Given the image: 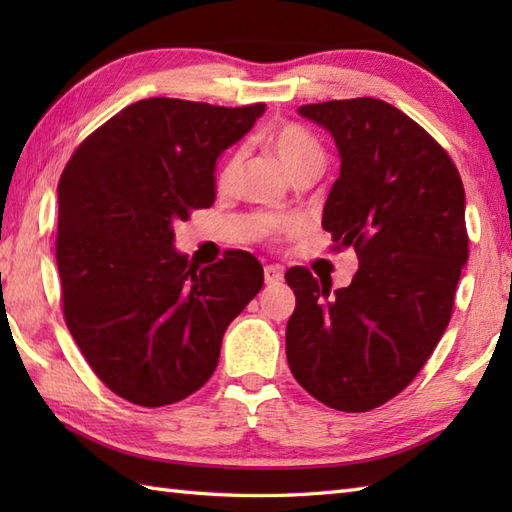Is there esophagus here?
I'll list each match as a JSON object with an SVG mask.
<instances>
[{
  "instance_id": "esophagus-1",
  "label": "esophagus",
  "mask_w": 512,
  "mask_h": 512,
  "mask_svg": "<svg viewBox=\"0 0 512 512\" xmlns=\"http://www.w3.org/2000/svg\"><path fill=\"white\" fill-rule=\"evenodd\" d=\"M264 281L268 286L281 284V281H284V270H281L279 266H266L264 268Z\"/></svg>"
}]
</instances>
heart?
I'll return each instance as SVG.
<instances>
[{
    "mask_svg": "<svg viewBox=\"0 0 512 512\" xmlns=\"http://www.w3.org/2000/svg\"><path fill=\"white\" fill-rule=\"evenodd\" d=\"M266 145L273 151V156L279 160V165L292 178L295 173L308 169V167H321L323 165V149L314 140L306 129L297 125H281L273 132H268ZM239 167V154H233L226 160V165L220 171V184L228 187L233 182Z\"/></svg>",
    "mask_w": 512,
    "mask_h": 512,
    "instance_id": "b5f03b06",
    "label": "heart"
}]
</instances>
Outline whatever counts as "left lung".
<instances>
[{"mask_svg":"<svg viewBox=\"0 0 512 512\" xmlns=\"http://www.w3.org/2000/svg\"><path fill=\"white\" fill-rule=\"evenodd\" d=\"M297 112L339 149L321 224L361 264L334 292L330 279L288 270V365L323 405L369 411L416 378L447 330L469 259L464 187L447 151L394 105L347 99Z\"/></svg>","mask_w":512,"mask_h":512,"instance_id":"left-lung-1","label":"left lung"}]
</instances>
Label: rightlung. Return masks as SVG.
Listing matches in <instances>:
<instances>
[{
    "label": "right lung",
    "mask_w": 512,
    "mask_h": 512,
    "mask_svg": "<svg viewBox=\"0 0 512 512\" xmlns=\"http://www.w3.org/2000/svg\"><path fill=\"white\" fill-rule=\"evenodd\" d=\"M266 112L145 99L83 140L59 180L57 266L68 330L114 394L162 407L198 391L224 332L264 286L244 250L213 266L178 253L173 224L215 202V165Z\"/></svg>",
    "instance_id": "1"
}]
</instances>
